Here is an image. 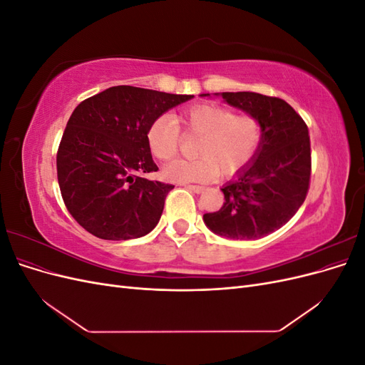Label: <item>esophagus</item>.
<instances>
[{
	"instance_id": "1",
	"label": "esophagus",
	"mask_w": 365,
	"mask_h": 365,
	"mask_svg": "<svg viewBox=\"0 0 365 365\" xmlns=\"http://www.w3.org/2000/svg\"><path fill=\"white\" fill-rule=\"evenodd\" d=\"M185 187L189 190L195 192V193H202L205 190V187H202V185H192V184H189V185H185Z\"/></svg>"
}]
</instances>
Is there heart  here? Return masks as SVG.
Segmentation results:
<instances>
[{
	"label": "heart",
	"instance_id": "obj_1",
	"mask_svg": "<svg viewBox=\"0 0 365 365\" xmlns=\"http://www.w3.org/2000/svg\"><path fill=\"white\" fill-rule=\"evenodd\" d=\"M185 134L200 135L196 158L175 160L164 165L163 176L173 182H204L213 176H233L256 158L263 143L262 121L251 114H236L216 103L185 108L175 118L160 115L152 121L146 140L153 157L170 160Z\"/></svg>",
	"mask_w": 365,
	"mask_h": 365
}]
</instances>
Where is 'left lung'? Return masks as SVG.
Returning <instances> with one entry per match:
<instances>
[{
  "label": "left lung",
  "mask_w": 365,
  "mask_h": 365,
  "mask_svg": "<svg viewBox=\"0 0 365 365\" xmlns=\"http://www.w3.org/2000/svg\"><path fill=\"white\" fill-rule=\"evenodd\" d=\"M215 96L257 117L263 125V143L256 158L220 189L225 202L219 212L205 213L204 224L227 239L264 237L288 222L306 200L311 180L307 126L279 97L250 91Z\"/></svg>",
  "instance_id": "8db88e82"
}]
</instances>
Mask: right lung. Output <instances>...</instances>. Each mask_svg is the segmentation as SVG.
Segmentation results:
<instances>
[{
	"label": "right lung",
	"instance_id": "right-lung-1",
	"mask_svg": "<svg viewBox=\"0 0 365 365\" xmlns=\"http://www.w3.org/2000/svg\"><path fill=\"white\" fill-rule=\"evenodd\" d=\"M190 98L118 85L76 106L58 149V181L88 233L128 240L157 227L173 185L143 178L158 170L146 134L153 120Z\"/></svg>",
	"mask_w": 365,
	"mask_h": 365
}]
</instances>
